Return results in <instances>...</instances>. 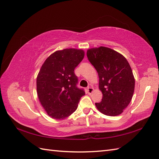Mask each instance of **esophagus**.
Listing matches in <instances>:
<instances>
[{
    "label": "esophagus",
    "mask_w": 159,
    "mask_h": 159,
    "mask_svg": "<svg viewBox=\"0 0 159 159\" xmlns=\"http://www.w3.org/2000/svg\"><path fill=\"white\" fill-rule=\"evenodd\" d=\"M93 90H94V89L93 88V87H88V88H87V92H88V93H89V94L92 93L93 92Z\"/></svg>",
    "instance_id": "34e87169"
}]
</instances>
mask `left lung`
I'll return each instance as SVG.
<instances>
[{"instance_id":"obj_1","label":"left lung","mask_w":159,"mask_h":159,"mask_svg":"<svg viewBox=\"0 0 159 159\" xmlns=\"http://www.w3.org/2000/svg\"><path fill=\"white\" fill-rule=\"evenodd\" d=\"M87 56L99 76L102 101L97 109L108 116H119L130 104L134 90V78L130 64L116 50L104 46L87 50Z\"/></svg>"}]
</instances>
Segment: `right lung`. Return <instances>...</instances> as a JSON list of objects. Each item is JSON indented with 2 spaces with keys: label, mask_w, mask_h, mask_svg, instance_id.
<instances>
[{
  "label": "right lung",
  "mask_w": 159,
  "mask_h": 159,
  "mask_svg": "<svg viewBox=\"0 0 159 159\" xmlns=\"http://www.w3.org/2000/svg\"><path fill=\"white\" fill-rule=\"evenodd\" d=\"M85 52L81 49L57 50L46 59L37 77L39 102L48 116L63 120L75 111L85 92L76 87L75 67L81 62Z\"/></svg>",
  "instance_id": "add662e5"
}]
</instances>
